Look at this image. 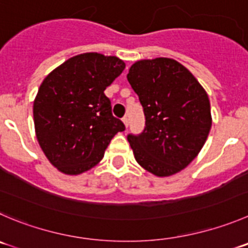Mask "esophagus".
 I'll use <instances>...</instances> for the list:
<instances>
[{
	"label": "esophagus",
	"instance_id": "esophagus-1",
	"mask_svg": "<svg viewBox=\"0 0 248 248\" xmlns=\"http://www.w3.org/2000/svg\"><path fill=\"white\" fill-rule=\"evenodd\" d=\"M123 123H124V125H125V128H128V126H129V118L128 117L123 118Z\"/></svg>",
	"mask_w": 248,
	"mask_h": 248
}]
</instances>
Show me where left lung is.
<instances>
[{"instance_id": "left-lung-1", "label": "left lung", "mask_w": 248, "mask_h": 248, "mask_svg": "<svg viewBox=\"0 0 248 248\" xmlns=\"http://www.w3.org/2000/svg\"><path fill=\"white\" fill-rule=\"evenodd\" d=\"M126 78L146 118L140 135H128L136 162L155 176L179 173L197 157L208 138V95L188 69L171 58L138 61Z\"/></svg>"}]
</instances>
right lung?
I'll return each mask as SVG.
<instances>
[{"mask_svg": "<svg viewBox=\"0 0 248 248\" xmlns=\"http://www.w3.org/2000/svg\"><path fill=\"white\" fill-rule=\"evenodd\" d=\"M125 68L115 56H74L44 79L34 101L37 141L61 173L79 175L103 158L113 136L125 130L112 114L106 87Z\"/></svg>", "mask_w": 248, "mask_h": 248, "instance_id": "add662e5", "label": "right lung"}]
</instances>
